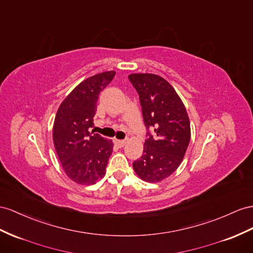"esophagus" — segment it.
Returning <instances> with one entry per match:
<instances>
[{
    "label": "esophagus",
    "instance_id": "1",
    "mask_svg": "<svg viewBox=\"0 0 253 253\" xmlns=\"http://www.w3.org/2000/svg\"><path fill=\"white\" fill-rule=\"evenodd\" d=\"M114 143H115V145H118L119 147H123V146L125 145L126 141H125V140H118V139H115V140H114Z\"/></svg>",
    "mask_w": 253,
    "mask_h": 253
}]
</instances>
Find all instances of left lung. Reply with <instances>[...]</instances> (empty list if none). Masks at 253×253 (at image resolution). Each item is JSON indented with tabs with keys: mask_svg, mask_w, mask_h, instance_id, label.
<instances>
[{
	"mask_svg": "<svg viewBox=\"0 0 253 253\" xmlns=\"http://www.w3.org/2000/svg\"><path fill=\"white\" fill-rule=\"evenodd\" d=\"M128 79L139 94L147 129L143 155L133 161V170L145 182L158 183L182 163L190 141V121L182 99L164 78L132 74ZM150 128L154 130V137Z\"/></svg>",
	"mask_w": 253,
	"mask_h": 253,
	"instance_id": "obj_1",
	"label": "left lung"
}]
</instances>
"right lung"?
Instances as JSON below:
<instances>
[{
	"instance_id": "right-lung-1",
	"label": "right lung",
	"mask_w": 253,
	"mask_h": 253,
	"mask_svg": "<svg viewBox=\"0 0 253 253\" xmlns=\"http://www.w3.org/2000/svg\"><path fill=\"white\" fill-rule=\"evenodd\" d=\"M115 71H106L82 81L57 110L53 125L55 151L67 176L80 185H93L105 176L113 151L111 140L89 128L97 111L99 93L113 80Z\"/></svg>"
}]
</instances>
